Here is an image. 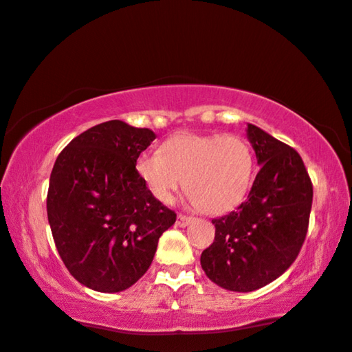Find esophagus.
I'll list each match as a JSON object with an SVG mask.
<instances>
[{"label": "esophagus", "instance_id": "34e87169", "mask_svg": "<svg viewBox=\"0 0 352 352\" xmlns=\"http://www.w3.org/2000/svg\"><path fill=\"white\" fill-rule=\"evenodd\" d=\"M193 222V219L191 217H186V215H179V217H177V225H179V227H188V225Z\"/></svg>", "mask_w": 352, "mask_h": 352}]
</instances>
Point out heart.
Returning <instances> with one entry per match:
<instances>
[{"label": "heart", "instance_id": "heart-1", "mask_svg": "<svg viewBox=\"0 0 352 352\" xmlns=\"http://www.w3.org/2000/svg\"><path fill=\"white\" fill-rule=\"evenodd\" d=\"M135 170L164 204L185 184L191 204L208 214H223L236 208L250 191L254 156L236 135L184 132L166 140L161 153L140 154Z\"/></svg>", "mask_w": 352, "mask_h": 352}]
</instances>
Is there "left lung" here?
<instances>
[{
	"label": "left lung",
	"instance_id": "obj_1",
	"mask_svg": "<svg viewBox=\"0 0 352 352\" xmlns=\"http://www.w3.org/2000/svg\"><path fill=\"white\" fill-rule=\"evenodd\" d=\"M246 137L261 168L245 203L212 220L214 243L201 254L210 282L238 293L265 287L293 264L312 206V184L301 156L252 124Z\"/></svg>",
	"mask_w": 352,
	"mask_h": 352
}]
</instances>
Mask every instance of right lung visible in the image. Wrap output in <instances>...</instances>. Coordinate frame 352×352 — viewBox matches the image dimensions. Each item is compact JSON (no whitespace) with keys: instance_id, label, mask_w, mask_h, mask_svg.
<instances>
[{"instance_id":"right-lung-1","label":"right lung","mask_w":352,"mask_h":352,"mask_svg":"<svg viewBox=\"0 0 352 352\" xmlns=\"http://www.w3.org/2000/svg\"><path fill=\"white\" fill-rule=\"evenodd\" d=\"M156 133L124 120L75 137L50 177L48 222L60 259L83 287L119 293L143 277L177 214L149 193L135 162Z\"/></svg>"}]
</instances>
